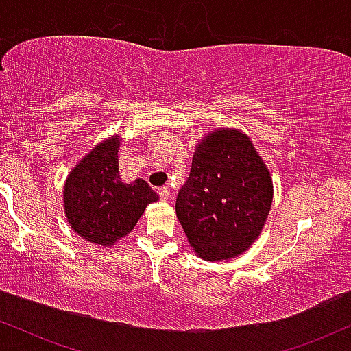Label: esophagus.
<instances>
[{"label": "esophagus", "mask_w": 351, "mask_h": 351, "mask_svg": "<svg viewBox=\"0 0 351 351\" xmlns=\"http://www.w3.org/2000/svg\"><path fill=\"white\" fill-rule=\"evenodd\" d=\"M158 195H160V198H162V201H168V199L171 198L170 188H167V186L160 188V189H158Z\"/></svg>", "instance_id": "esophagus-1"}]
</instances>
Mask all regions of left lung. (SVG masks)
Returning a JSON list of instances; mask_svg holds the SVG:
<instances>
[{"instance_id": "8db88e82", "label": "left lung", "mask_w": 351, "mask_h": 351, "mask_svg": "<svg viewBox=\"0 0 351 351\" xmlns=\"http://www.w3.org/2000/svg\"><path fill=\"white\" fill-rule=\"evenodd\" d=\"M272 196L271 173L251 138L237 128H217L196 147L176 216L201 259L228 261L259 237Z\"/></svg>"}]
</instances>
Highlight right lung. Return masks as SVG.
<instances>
[{
  "instance_id": "add662e5",
  "label": "right lung",
  "mask_w": 351,
  "mask_h": 351,
  "mask_svg": "<svg viewBox=\"0 0 351 351\" xmlns=\"http://www.w3.org/2000/svg\"><path fill=\"white\" fill-rule=\"evenodd\" d=\"M119 147L115 135L95 145L64 184V211L71 228L88 243L106 247L127 236L145 208L158 199L145 180H120Z\"/></svg>"
}]
</instances>
